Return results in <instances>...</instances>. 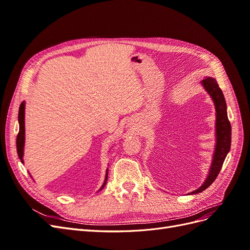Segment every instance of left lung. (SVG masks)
<instances>
[{
    "label": "left lung",
    "instance_id": "1",
    "mask_svg": "<svg viewBox=\"0 0 250 250\" xmlns=\"http://www.w3.org/2000/svg\"><path fill=\"white\" fill-rule=\"evenodd\" d=\"M201 84L211 97L216 107V146L213 162H211L206 181L197 190L191 192V194L200 193L214 183L222 168L225 157L228 155L231 145V126L229 121L228 112H226V102L222 90L219 87L216 79L211 77L203 79Z\"/></svg>",
    "mask_w": 250,
    "mask_h": 250
}]
</instances>
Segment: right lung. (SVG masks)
<instances>
[{
	"label": "right lung",
	"instance_id": "obj_1",
	"mask_svg": "<svg viewBox=\"0 0 250 250\" xmlns=\"http://www.w3.org/2000/svg\"><path fill=\"white\" fill-rule=\"evenodd\" d=\"M19 123H20V130L19 134L17 137V150H18V154L21 163H24V160H22V155H24V144H25V102H21L20 105V109H19ZM108 170H106V177H105V181L102 186L106 185L107 181V175H108ZM102 188L100 190H102Z\"/></svg>",
	"mask_w": 250,
	"mask_h": 250
}]
</instances>
